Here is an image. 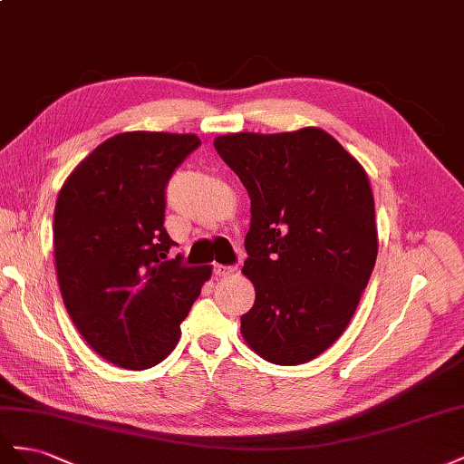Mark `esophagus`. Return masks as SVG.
<instances>
[{
	"mask_svg": "<svg viewBox=\"0 0 464 464\" xmlns=\"http://www.w3.org/2000/svg\"><path fill=\"white\" fill-rule=\"evenodd\" d=\"M211 272H214V276H218V277H223V276L233 274L235 266H223V264H214V268H211Z\"/></svg>",
	"mask_w": 464,
	"mask_h": 464,
	"instance_id": "34e87169",
	"label": "esophagus"
}]
</instances>
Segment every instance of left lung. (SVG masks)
Instances as JSON below:
<instances>
[{
	"instance_id": "left-lung-1",
	"label": "left lung",
	"mask_w": 464,
	"mask_h": 464,
	"mask_svg": "<svg viewBox=\"0 0 464 464\" xmlns=\"http://www.w3.org/2000/svg\"><path fill=\"white\" fill-rule=\"evenodd\" d=\"M214 148L250 196L243 274L256 299L241 333L272 363L311 362L346 330L377 260L365 170L319 128L227 134Z\"/></svg>"
}]
</instances>
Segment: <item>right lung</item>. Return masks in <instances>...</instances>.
<instances>
[{"instance_id": "add662e5", "label": "right lung", "mask_w": 464, "mask_h": 464, "mask_svg": "<svg viewBox=\"0 0 464 464\" xmlns=\"http://www.w3.org/2000/svg\"><path fill=\"white\" fill-rule=\"evenodd\" d=\"M192 134L126 131L102 141L63 182L54 255L63 305L104 360L148 369L173 352L211 266L169 258L167 184L200 145Z\"/></svg>"}]
</instances>
